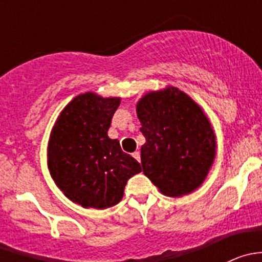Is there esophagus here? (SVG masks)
<instances>
[{"mask_svg": "<svg viewBox=\"0 0 262 262\" xmlns=\"http://www.w3.org/2000/svg\"><path fill=\"white\" fill-rule=\"evenodd\" d=\"M133 157L136 158L137 161H141V152H139V150H136V152L133 153Z\"/></svg>", "mask_w": 262, "mask_h": 262, "instance_id": "1", "label": "esophagus"}]
</instances>
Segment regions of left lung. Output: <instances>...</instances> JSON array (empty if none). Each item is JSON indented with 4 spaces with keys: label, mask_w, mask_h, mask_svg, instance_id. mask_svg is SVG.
<instances>
[{
    "label": "left lung",
    "mask_w": 262,
    "mask_h": 262,
    "mask_svg": "<svg viewBox=\"0 0 262 262\" xmlns=\"http://www.w3.org/2000/svg\"><path fill=\"white\" fill-rule=\"evenodd\" d=\"M146 138L144 175L162 194L181 196L207 178L215 156V137L199 105L175 87L149 92L137 105Z\"/></svg>",
    "instance_id": "1"
}]
</instances>
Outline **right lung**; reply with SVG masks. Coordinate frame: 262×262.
I'll use <instances>...</instances> for the list:
<instances>
[{
	"mask_svg": "<svg viewBox=\"0 0 262 262\" xmlns=\"http://www.w3.org/2000/svg\"><path fill=\"white\" fill-rule=\"evenodd\" d=\"M119 104V97L78 95L60 113L50 134V175L68 199L83 208L118 204L126 181L142 171L118 139L107 137Z\"/></svg>",
	"mask_w": 262,
	"mask_h": 262,
	"instance_id": "obj_1",
	"label": "right lung"
}]
</instances>
